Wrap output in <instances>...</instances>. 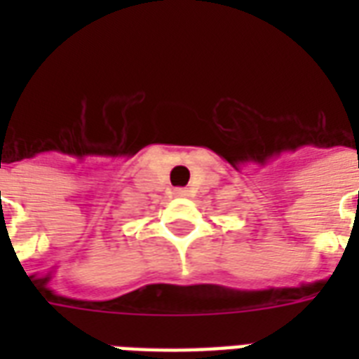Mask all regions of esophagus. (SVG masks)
I'll list each match as a JSON object with an SVG mask.
<instances>
[{
  "instance_id": "34e87169",
  "label": "esophagus",
  "mask_w": 359,
  "mask_h": 359,
  "mask_svg": "<svg viewBox=\"0 0 359 359\" xmlns=\"http://www.w3.org/2000/svg\"><path fill=\"white\" fill-rule=\"evenodd\" d=\"M175 197H188V190L186 188H175Z\"/></svg>"
}]
</instances>
